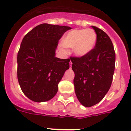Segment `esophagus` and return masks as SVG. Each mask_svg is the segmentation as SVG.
Here are the masks:
<instances>
[{"mask_svg":"<svg viewBox=\"0 0 131 131\" xmlns=\"http://www.w3.org/2000/svg\"><path fill=\"white\" fill-rule=\"evenodd\" d=\"M69 65H70V68H71V66H72V62L70 61V62H69Z\"/></svg>","mask_w":131,"mask_h":131,"instance_id":"obj_1","label":"esophagus"}]
</instances>
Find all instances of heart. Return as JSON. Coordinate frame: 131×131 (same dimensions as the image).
I'll list each match as a JSON object with an SVG mask.
<instances>
[{"label": "heart", "mask_w": 131, "mask_h": 131, "mask_svg": "<svg viewBox=\"0 0 131 131\" xmlns=\"http://www.w3.org/2000/svg\"><path fill=\"white\" fill-rule=\"evenodd\" d=\"M97 40L96 33L91 29H73L62 39V44L67 48H73V52L78 57H83L92 51Z\"/></svg>", "instance_id": "heart-1"}]
</instances>
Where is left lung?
Masks as SVG:
<instances>
[{"label": "left lung", "mask_w": 131, "mask_h": 131, "mask_svg": "<svg viewBox=\"0 0 131 131\" xmlns=\"http://www.w3.org/2000/svg\"><path fill=\"white\" fill-rule=\"evenodd\" d=\"M97 35L95 47L83 57H71L77 99L83 106L91 107L105 96L113 80L115 54L109 36L100 29L92 26Z\"/></svg>", "instance_id": "1"}]
</instances>
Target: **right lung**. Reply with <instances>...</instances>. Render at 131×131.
Wrapping results in <instances>:
<instances>
[{"label":"right lung","mask_w":131,"mask_h":131,"mask_svg":"<svg viewBox=\"0 0 131 131\" xmlns=\"http://www.w3.org/2000/svg\"><path fill=\"white\" fill-rule=\"evenodd\" d=\"M71 29L42 24L23 39L17 58V75L21 91L32 101H48L57 93L70 60L55 57L56 50L58 40Z\"/></svg>","instance_id":"add662e5"}]
</instances>
